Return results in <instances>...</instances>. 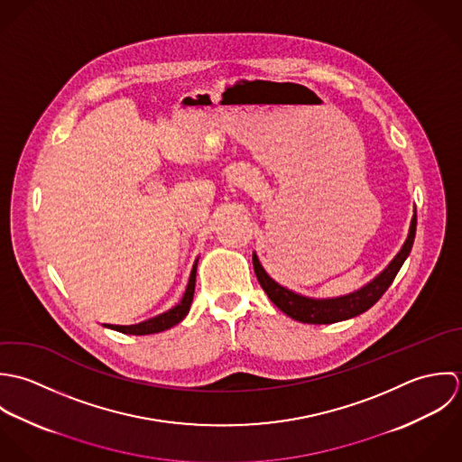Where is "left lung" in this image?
Listing matches in <instances>:
<instances>
[{"mask_svg":"<svg viewBox=\"0 0 462 462\" xmlns=\"http://www.w3.org/2000/svg\"><path fill=\"white\" fill-rule=\"evenodd\" d=\"M416 236V212L411 221L409 236L398 252V255L389 263V266L378 275L373 278L365 287H361L356 292L337 296V298H309L303 294H298L283 285H280L273 278L270 277L264 268L259 263V257L254 254V270L261 287L268 294V298L277 305L278 309L287 314L289 318L301 321V323H310V325H328L343 319L356 318L363 312H366L369 307H373L380 296L387 291V287L393 283L396 273L400 272L402 264L411 254L412 243Z\"/></svg>","mask_w":462,"mask_h":462,"instance_id":"1","label":"left lung"}]
</instances>
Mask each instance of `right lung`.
<instances>
[{
	"label": "right lung",
	"mask_w": 462,
	"mask_h": 462,
	"mask_svg": "<svg viewBox=\"0 0 462 462\" xmlns=\"http://www.w3.org/2000/svg\"><path fill=\"white\" fill-rule=\"evenodd\" d=\"M196 266L198 261L194 263L192 270H190V277H189V283L185 287L184 296L180 300L179 305H175L173 309H170L168 312H162L155 318H150L146 321H141L137 325H103L106 328L123 332V334H132V336H146V334H157L162 330H168L171 327H175L177 323H180L187 316L190 303H192V296H194V285H196Z\"/></svg>",
	"instance_id": "add662e5"
}]
</instances>
